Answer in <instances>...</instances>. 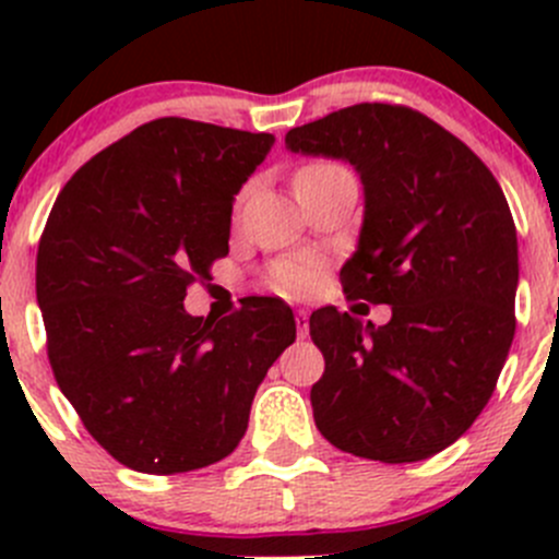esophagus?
<instances>
[{
  "label": "esophagus",
  "instance_id": "34e87169",
  "mask_svg": "<svg viewBox=\"0 0 559 559\" xmlns=\"http://www.w3.org/2000/svg\"><path fill=\"white\" fill-rule=\"evenodd\" d=\"M295 321H297V337H308V330H311V326H308V311L306 308H300V311L295 313Z\"/></svg>",
  "mask_w": 559,
  "mask_h": 559
}]
</instances>
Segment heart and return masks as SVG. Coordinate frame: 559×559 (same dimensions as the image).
<instances>
[{
  "label": "heart",
  "instance_id": "b5f03b06",
  "mask_svg": "<svg viewBox=\"0 0 559 559\" xmlns=\"http://www.w3.org/2000/svg\"><path fill=\"white\" fill-rule=\"evenodd\" d=\"M326 167L332 165H308L302 167V170H297L295 180L302 178V175H311V173H319V170H326ZM273 284L278 286V289L284 292H292V295H297V292H306L311 289L313 281H316V264L311 259L306 257H292V259H281V262L273 264Z\"/></svg>",
  "mask_w": 559,
  "mask_h": 559
}]
</instances>
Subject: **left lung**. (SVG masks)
Here are the masks:
<instances>
[{"label":"left lung","mask_w":559,"mask_h":559,"mask_svg":"<svg viewBox=\"0 0 559 559\" xmlns=\"http://www.w3.org/2000/svg\"><path fill=\"white\" fill-rule=\"evenodd\" d=\"M286 148L357 167L365 222L343 264L348 300L392 306L384 326L311 313L324 376L313 419L341 452L416 462L443 452L492 397L514 341L516 227L489 167L405 105L362 103L286 132Z\"/></svg>","instance_id":"8db88e82"}]
</instances>
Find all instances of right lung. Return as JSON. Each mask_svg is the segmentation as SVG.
<instances>
[{"mask_svg": "<svg viewBox=\"0 0 559 559\" xmlns=\"http://www.w3.org/2000/svg\"><path fill=\"white\" fill-rule=\"evenodd\" d=\"M189 118H156L59 191L37 248V302L56 384L121 465L154 476L235 452L267 368L295 343L292 308L248 300L189 316V284L229 253L233 200L273 145Z\"/></svg>", "mask_w": 559, "mask_h": 559, "instance_id": "1", "label": "right lung"}]
</instances>
